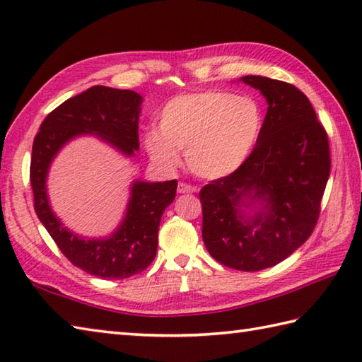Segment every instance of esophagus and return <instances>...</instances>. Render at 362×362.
Returning <instances> with one entry per match:
<instances>
[{
  "label": "esophagus",
  "instance_id": "obj_1",
  "mask_svg": "<svg viewBox=\"0 0 362 362\" xmlns=\"http://www.w3.org/2000/svg\"><path fill=\"white\" fill-rule=\"evenodd\" d=\"M177 191H179L180 194H183V193H194L196 187L189 185V183H185V182H180L179 187H177Z\"/></svg>",
  "mask_w": 362,
  "mask_h": 362
}]
</instances>
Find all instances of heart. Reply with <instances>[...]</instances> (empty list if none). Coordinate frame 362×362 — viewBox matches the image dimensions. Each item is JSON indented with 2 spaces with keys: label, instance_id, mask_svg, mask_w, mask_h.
<instances>
[{
  "label": "heart",
  "instance_id": "1",
  "mask_svg": "<svg viewBox=\"0 0 362 362\" xmlns=\"http://www.w3.org/2000/svg\"><path fill=\"white\" fill-rule=\"evenodd\" d=\"M263 129L264 110L255 98L206 90L168 101L158 130L144 135V146L160 165L175 166L182 151L196 175L221 179L249 160Z\"/></svg>",
  "mask_w": 362,
  "mask_h": 362
}]
</instances>
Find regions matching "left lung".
Here are the masks:
<instances>
[{
    "label": "left lung",
    "mask_w": 362,
    "mask_h": 362,
    "mask_svg": "<svg viewBox=\"0 0 362 362\" xmlns=\"http://www.w3.org/2000/svg\"><path fill=\"white\" fill-rule=\"evenodd\" d=\"M269 104L255 151L230 175L211 180L199 199L202 240L210 255L255 272L288 258L311 236L320 214L332 158L325 127L292 83L244 76ZM259 203L252 218L243 206Z\"/></svg>",
    "instance_id": "8db88e82"
}]
</instances>
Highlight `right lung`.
Returning <instances> with one entry per match:
<instances>
[{
	"label": "right lung",
	"mask_w": 362,
	"mask_h": 362,
	"mask_svg": "<svg viewBox=\"0 0 362 362\" xmlns=\"http://www.w3.org/2000/svg\"><path fill=\"white\" fill-rule=\"evenodd\" d=\"M140 104L141 96L132 90L95 86L56 107L43 119L33 144L29 175L38 219L71 264L104 280L129 279L152 263L161 214L174 201L177 180H136L117 232L105 240H83L54 216L46 196V174L59 149L82 134H96L126 156H134L140 148Z\"/></svg>",
	"instance_id": "add662e5"
}]
</instances>
